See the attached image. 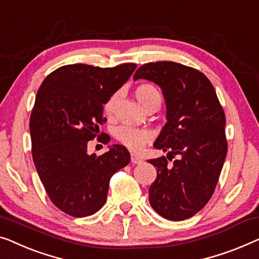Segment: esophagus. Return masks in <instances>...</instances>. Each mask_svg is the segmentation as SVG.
<instances>
[{
  "label": "esophagus",
  "instance_id": "obj_1",
  "mask_svg": "<svg viewBox=\"0 0 259 259\" xmlns=\"http://www.w3.org/2000/svg\"><path fill=\"white\" fill-rule=\"evenodd\" d=\"M131 162H132L133 164H139V163L142 162V160L138 155L133 154V153H132V154H131Z\"/></svg>",
  "mask_w": 259,
  "mask_h": 259
}]
</instances>
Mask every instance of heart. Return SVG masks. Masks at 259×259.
Here are the masks:
<instances>
[{
  "label": "heart",
  "mask_w": 259,
  "mask_h": 259,
  "mask_svg": "<svg viewBox=\"0 0 259 259\" xmlns=\"http://www.w3.org/2000/svg\"><path fill=\"white\" fill-rule=\"evenodd\" d=\"M134 95H136L139 104L145 110L152 106V105H156V106L160 107L161 100H162V97H161V93L156 86L149 83L139 85L136 89ZM117 98L118 93H114L105 103L104 111L107 115H110L113 112V107L115 102H117ZM115 138H117V140L120 144L126 146L127 148L132 149V151H139V149H141L146 144H148L152 140L153 134L151 131L146 128H137V127L123 125L115 130Z\"/></svg>",
  "instance_id": "obj_1"
}]
</instances>
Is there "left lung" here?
<instances>
[{
    "instance_id": "left-lung-1",
    "label": "left lung",
    "mask_w": 259,
    "mask_h": 259,
    "mask_svg": "<svg viewBox=\"0 0 259 259\" xmlns=\"http://www.w3.org/2000/svg\"><path fill=\"white\" fill-rule=\"evenodd\" d=\"M133 79L159 85L166 103L167 122L153 146L168 154L148 160L157 173L149 203L167 220L189 219L210 200L226 160L223 108L210 80L179 63H147ZM175 155L178 160L168 165Z\"/></svg>"
}]
</instances>
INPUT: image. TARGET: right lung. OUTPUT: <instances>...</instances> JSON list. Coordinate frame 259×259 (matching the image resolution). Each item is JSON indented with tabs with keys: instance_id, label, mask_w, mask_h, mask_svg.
<instances>
[{
	"instance_id": "1",
	"label": "right lung",
	"mask_w": 259,
	"mask_h": 259,
	"mask_svg": "<svg viewBox=\"0 0 259 259\" xmlns=\"http://www.w3.org/2000/svg\"><path fill=\"white\" fill-rule=\"evenodd\" d=\"M136 69L132 63L64 65L38 89L30 117L33 163L52 203L67 215L85 217L98 211L106 202L112 175L130 163L123 146H108V152L97 156L88 153V141L106 121L105 103Z\"/></svg>"
}]
</instances>
